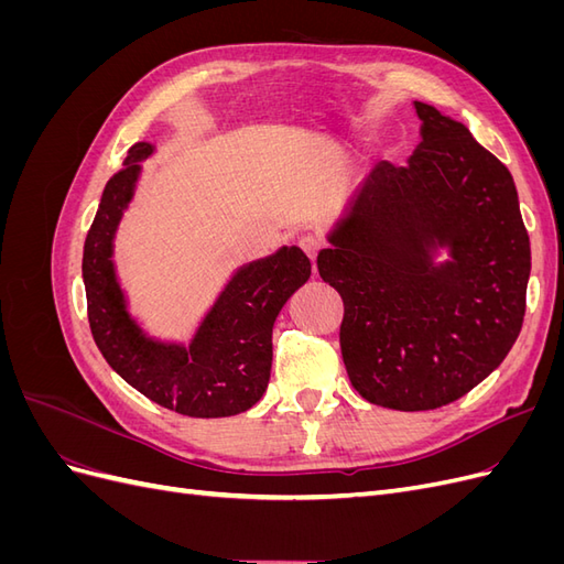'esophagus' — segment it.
I'll return each mask as SVG.
<instances>
[{"label":"esophagus","instance_id":"obj_1","mask_svg":"<svg viewBox=\"0 0 564 564\" xmlns=\"http://www.w3.org/2000/svg\"><path fill=\"white\" fill-rule=\"evenodd\" d=\"M299 247L303 249V253H305V256H308V259H311V261H315V259H317V256H319V251L324 249V242L319 240V237H317V235H303V237H301V240H299Z\"/></svg>","mask_w":564,"mask_h":564}]
</instances>
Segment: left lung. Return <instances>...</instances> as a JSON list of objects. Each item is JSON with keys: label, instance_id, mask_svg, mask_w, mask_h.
<instances>
[{"label": "left lung", "instance_id": "obj_1", "mask_svg": "<svg viewBox=\"0 0 564 564\" xmlns=\"http://www.w3.org/2000/svg\"><path fill=\"white\" fill-rule=\"evenodd\" d=\"M423 141L406 166L367 176L319 278L344 299L340 352L352 388L379 406L429 412L464 398L520 336L532 270L508 169L470 131L416 104ZM453 261L430 263L434 242Z\"/></svg>", "mask_w": 564, "mask_h": 564}]
</instances>
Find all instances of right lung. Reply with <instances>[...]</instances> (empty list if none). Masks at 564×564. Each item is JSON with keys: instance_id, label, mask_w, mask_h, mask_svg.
Instances as JSON below:
<instances>
[{"instance_id": "1", "label": "right lung", "mask_w": 564, "mask_h": 564, "mask_svg": "<svg viewBox=\"0 0 564 564\" xmlns=\"http://www.w3.org/2000/svg\"><path fill=\"white\" fill-rule=\"evenodd\" d=\"M152 145L129 148L124 166L108 181L84 242L82 278L91 336L106 362L152 402L193 419L235 416L263 398L272 367V324L282 305L311 278L301 249H280L242 268L204 319L191 348L145 338L124 311L115 282L112 235L131 199L139 162Z\"/></svg>"}]
</instances>
